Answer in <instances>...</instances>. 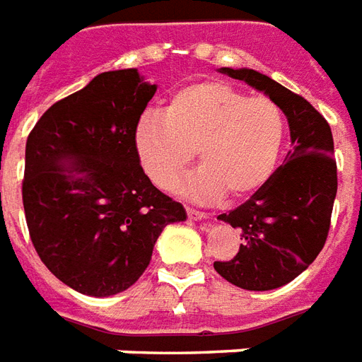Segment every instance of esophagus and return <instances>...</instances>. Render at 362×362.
I'll return each mask as SVG.
<instances>
[{
	"instance_id": "1",
	"label": "esophagus",
	"mask_w": 362,
	"mask_h": 362,
	"mask_svg": "<svg viewBox=\"0 0 362 362\" xmlns=\"http://www.w3.org/2000/svg\"><path fill=\"white\" fill-rule=\"evenodd\" d=\"M188 217L194 221H205L209 215L204 211H197V209H188Z\"/></svg>"
}]
</instances>
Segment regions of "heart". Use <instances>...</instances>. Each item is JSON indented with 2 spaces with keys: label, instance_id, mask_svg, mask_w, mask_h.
I'll list each match as a JSON object with an SVG mask.
<instances>
[{
  "label": "heart",
  "instance_id": "1",
  "mask_svg": "<svg viewBox=\"0 0 362 362\" xmlns=\"http://www.w3.org/2000/svg\"><path fill=\"white\" fill-rule=\"evenodd\" d=\"M283 141L285 118L272 98L217 81L176 90L163 114H147L135 127L139 163L158 188H174L197 151L202 168L184 184L196 199L256 194L272 178Z\"/></svg>",
  "mask_w": 362,
  "mask_h": 362
}]
</instances>
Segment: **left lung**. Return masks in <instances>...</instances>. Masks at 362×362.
<instances>
[{
    "label": "left lung",
    "instance_id": "8db88e82",
    "mask_svg": "<svg viewBox=\"0 0 362 362\" xmlns=\"http://www.w3.org/2000/svg\"><path fill=\"white\" fill-rule=\"evenodd\" d=\"M219 74L264 93L288 122L283 165L250 199L217 217L240 230L243 244L233 259L215 262V272L246 291H272L298 277L326 244L337 194L334 137L308 100L272 77L248 67H221Z\"/></svg>",
    "mask_w": 362,
    "mask_h": 362
}]
</instances>
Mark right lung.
Instances as JSON below:
<instances>
[{
    "label": "right lung",
    "mask_w": 362,
    "mask_h": 362,
    "mask_svg": "<svg viewBox=\"0 0 362 362\" xmlns=\"http://www.w3.org/2000/svg\"><path fill=\"white\" fill-rule=\"evenodd\" d=\"M155 93L135 67L104 71L52 104L28 135L30 240L44 266L81 295L132 287L163 228L188 217L151 184L135 151V127Z\"/></svg>",
    "instance_id": "add662e5"
}]
</instances>
